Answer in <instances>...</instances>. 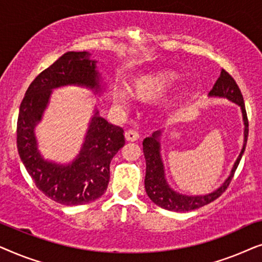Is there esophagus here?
Instances as JSON below:
<instances>
[{
  "label": "esophagus",
  "instance_id": "esophagus-1",
  "mask_svg": "<svg viewBox=\"0 0 262 262\" xmlns=\"http://www.w3.org/2000/svg\"><path fill=\"white\" fill-rule=\"evenodd\" d=\"M125 138L127 139V141H137L139 138V134L138 131L134 130V128H130V130H127L125 132Z\"/></svg>",
  "mask_w": 262,
  "mask_h": 262
}]
</instances>
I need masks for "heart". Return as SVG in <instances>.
<instances>
[{
	"mask_svg": "<svg viewBox=\"0 0 262 262\" xmlns=\"http://www.w3.org/2000/svg\"><path fill=\"white\" fill-rule=\"evenodd\" d=\"M179 81V76L170 70H151L139 75L131 84V92L137 99L151 100L163 95L173 88ZM114 100L119 105L126 106L130 103V95L126 91H116Z\"/></svg>",
	"mask_w": 262,
	"mask_h": 262,
	"instance_id": "b5f03b06",
	"label": "heart"
}]
</instances>
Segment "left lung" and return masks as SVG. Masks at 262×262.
Returning a JSON list of instances; mask_svg holds the SVG:
<instances>
[{"label": "left lung", "mask_w": 262, "mask_h": 262, "mask_svg": "<svg viewBox=\"0 0 262 262\" xmlns=\"http://www.w3.org/2000/svg\"><path fill=\"white\" fill-rule=\"evenodd\" d=\"M210 96H221V98H227L230 101L237 103L241 107L243 114V121H245V143H243V148L239 152V156L236 160V162L232 167L231 174L225 180L223 185L216 191L210 193L206 195H196V196H188L182 195L179 193L174 192L169 186H168L166 179H164V170L163 163L161 160L160 155V136L161 131H155L151 137H146L143 141V152H144L145 162H146V173H145V191L146 194L150 199L152 200L156 205L162 207V209L175 211V212H186V211H191L199 209L204 205H207L213 200L223 194L225 189L230 185L231 179L234 178V174L239 161L242 159L243 152H245L247 138H248V118H247L246 106L243 101L242 93L239 91L237 83L232 78L230 74L227 70L222 69L220 77L213 84V88L211 89Z\"/></svg>", "instance_id": "1"}]
</instances>
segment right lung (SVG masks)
<instances>
[{"label":"right lung","instance_id":"right-lung-1","mask_svg":"<svg viewBox=\"0 0 262 262\" xmlns=\"http://www.w3.org/2000/svg\"><path fill=\"white\" fill-rule=\"evenodd\" d=\"M88 52H67L41 71L26 91L20 105L16 145L20 159L35 186L53 202L74 206L94 202L106 192L110 164L125 144L123 127L93 117L80 155L69 166L48 162L39 154L34 126L40 120L53 88L67 84L101 89L95 60Z\"/></svg>","mask_w":262,"mask_h":262}]
</instances>
